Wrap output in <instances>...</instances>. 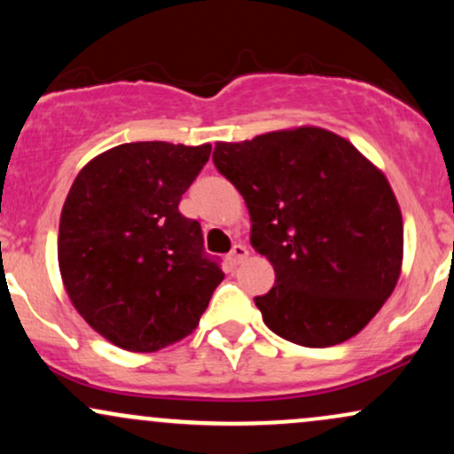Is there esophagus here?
<instances>
[{
    "instance_id": "1",
    "label": "esophagus",
    "mask_w": 454,
    "mask_h": 454,
    "mask_svg": "<svg viewBox=\"0 0 454 454\" xmlns=\"http://www.w3.org/2000/svg\"><path fill=\"white\" fill-rule=\"evenodd\" d=\"M247 247H245V245H241V243H237V245H232V249H231V254H228V260H231V264H234V267H237V264H241L245 258H247Z\"/></svg>"
}]
</instances>
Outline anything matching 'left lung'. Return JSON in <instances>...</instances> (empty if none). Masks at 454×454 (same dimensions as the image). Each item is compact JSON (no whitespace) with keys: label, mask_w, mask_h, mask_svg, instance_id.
Masks as SVG:
<instances>
[{"label":"left lung","mask_w":454,"mask_h":454,"mask_svg":"<svg viewBox=\"0 0 454 454\" xmlns=\"http://www.w3.org/2000/svg\"><path fill=\"white\" fill-rule=\"evenodd\" d=\"M213 164L241 192L252 247L275 269L273 288L254 299L264 325L305 348L361 333L403 260V220L382 170L314 126L217 143Z\"/></svg>","instance_id":"1"}]
</instances>
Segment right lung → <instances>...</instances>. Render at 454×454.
Here are the masks:
<instances>
[{
  "label": "right lung",
  "instance_id": "add662e5",
  "mask_svg": "<svg viewBox=\"0 0 454 454\" xmlns=\"http://www.w3.org/2000/svg\"><path fill=\"white\" fill-rule=\"evenodd\" d=\"M211 145L126 143L76 175L61 209V279L104 340L155 352L198 326L223 273L179 202Z\"/></svg>",
  "mask_w": 454,
  "mask_h": 454
}]
</instances>
